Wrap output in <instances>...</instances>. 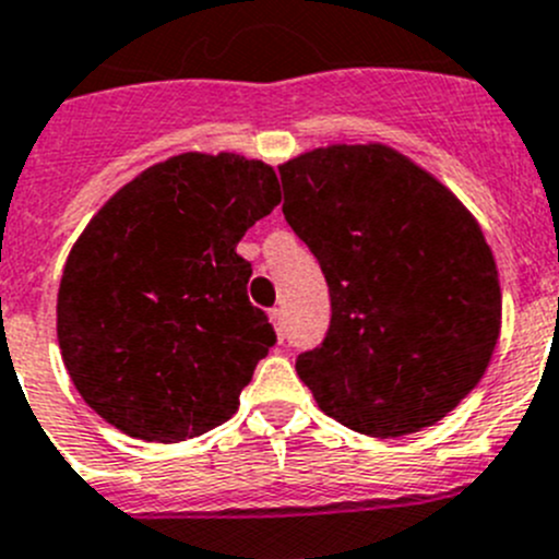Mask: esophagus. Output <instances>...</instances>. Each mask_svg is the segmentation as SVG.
<instances>
[{
    "mask_svg": "<svg viewBox=\"0 0 559 559\" xmlns=\"http://www.w3.org/2000/svg\"><path fill=\"white\" fill-rule=\"evenodd\" d=\"M270 322H273L275 335H278V341H284V338H286V330H284V311H281V308H273V311H270Z\"/></svg>",
    "mask_w": 559,
    "mask_h": 559,
    "instance_id": "obj_1",
    "label": "esophagus"
}]
</instances>
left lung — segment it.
Wrapping results in <instances>:
<instances>
[{"label":"left lung","mask_w":559,"mask_h":559,"mask_svg":"<svg viewBox=\"0 0 559 559\" xmlns=\"http://www.w3.org/2000/svg\"><path fill=\"white\" fill-rule=\"evenodd\" d=\"M278 171L333 308L322 346L297 357L319 409L382 440L435 426L500 338V275L475 215L379 142L308 150Z\"/></svg>","instance_id":"8db88e82"}]
</instances>
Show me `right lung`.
I'll return each instance as SVG.
<instances>
[{"instance_id":"obj_1","label":"right lung","mask_w":559,"mask_h":559,"mask_svg":"<svg viewBox=\"0 0 559 559\" xmlns=\"http://www.w3.org/2000/svg\"><path fill=\"white\" fill-rule=\"evenodd\" d=\"M281 202L273 166L182 153L119 188L64 262L57 338L81 399L122 435L186 442L226 424L273 324L237 242Z\"/></svg>"}]
</instances>
